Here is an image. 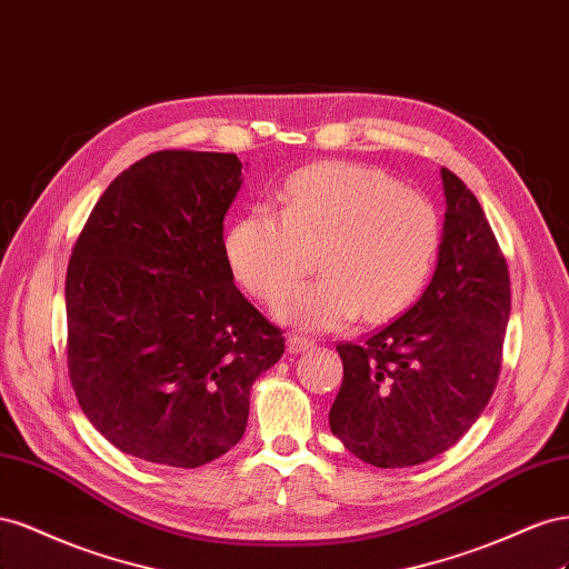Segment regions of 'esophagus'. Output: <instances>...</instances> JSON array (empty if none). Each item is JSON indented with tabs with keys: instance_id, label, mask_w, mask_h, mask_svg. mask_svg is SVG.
<instances>
[{
	"instance_id": "obj_1",
	"label": "esophagus",
	"mask_w": 569,
	"mask_h": 569,
	"mask_svg": "<svg viewBox=\"0 0 569 569\" xmlns=\"http://www.w3.org/2000/svg\"><path fill=\"white\" fill-rule=\"evenodd\" d=\"M315 348V340L310 336H302V333H290L288 336V352L290 355H298V352H305Z\"/></svg>"
}]
</instances>
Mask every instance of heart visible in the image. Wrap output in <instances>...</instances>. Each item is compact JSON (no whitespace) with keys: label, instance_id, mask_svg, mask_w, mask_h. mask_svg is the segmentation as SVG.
Segmentation results:
<instances>
[{"label":"heart","instance_id":"b5f03b06","mask_svg":"<svg viewBox=\"0 0 569 569\" xmlns=\"http://www.w3.org/2000/svg\"><path fill=\"white\" fill-rule=\"evenodd\" d=\"M441 226L429 198L377 169L323 161L290 176L279 214L257 207L226 233L238 283L279 298L318 257L322 279L289 291L276 315L307 329H336L400 315L425 288Z\"/></svg>","mask_w":569,"mask_h":569}]
</instances>
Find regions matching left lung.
<instances>
[{"label":"left lung","instance_id":"obj_1","mask_svg":"<svg viewBox=\"0 0 569 569\" xmlns=\"http://www.w3.org/2000/svg\"><path fill=\"white\" fill-rule=\"evenodd\" d=\"M446 223L433 279L408 312L360 343H338L343 383L333 436L375 467L441 456L489 405L510 319V271L479 200L441 169Z\"/></svg>","mask_w":569,"mask_h":569}]
</instances>
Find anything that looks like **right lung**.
<instances>
[{
	"label": "right lung",
	"instance_id": "right-lung-1",
	"mask_svg": "<svg viewBox=\"0 0 569 569\" xmlns=\"http://www.w3.org/2000/svg\"><path fill=\"white\" fill-rule=\"evenodd\" d=\"M240 171L236 154L152 152L113 178L73 246L71 386L133 458L188 469L221 458L246 433L254 379L286 350L226 262Z\"/></svg>",
	"mask_w": 569,
	"mask_h": 569
}]
</instances>
